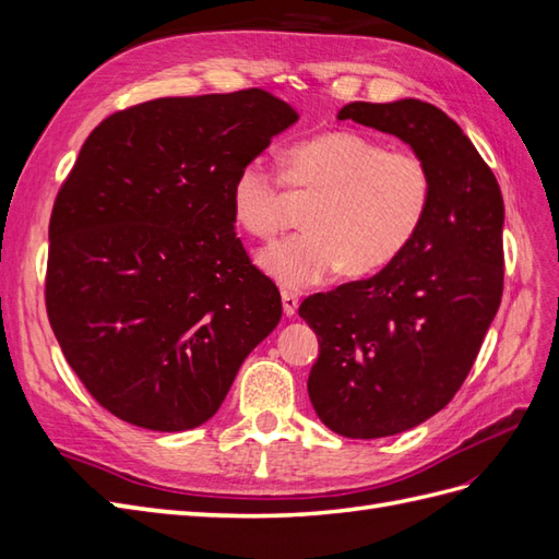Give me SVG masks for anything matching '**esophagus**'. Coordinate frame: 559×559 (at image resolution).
<instances>
[{"mask_svg":"<svg viewBox=\"0 0 559 559\" xmlns=\"http://www.w3.org/2000/svg\"><path fill=\"white\" fill-rule=\"evenodd\" d=\"M298 296L292 294V292H282V308H284V314L286 317H294L296 310H298Z\"/></svg>","mask_w":559,"mask_h":559,"instance_id":"obj_1","label":"esophagus"}]
</instances>
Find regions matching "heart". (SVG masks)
<instances>
[{
	"label": "heart",
	"instance_id": "obj_1",
	"mask_svg": "<svg viewBox=\"0 0 559 559\" xmlns=\"http://www.w3.org/2000/svg\"><path fill=\"white\" fill-rule=\"evenodd\" d=\"M282 179L257 158L230 183L235 222L270 240L284 222V191L314 198L302 214L306 233L261 251L259 267L284 289H306L345 270L373 275L411 247L433 198L427 163L411 151L359 132H324L284 154Z\"/></svg>",
	"mask_w": 559,
	"mask_h": 559
}]
</instances>
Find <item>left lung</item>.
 <instances>
[{"instance_id": "1", "label": "left lung", "mask_w": 559, "mask_h": 559, "mask_svg": "<svg viewBox=\"0 0 559 559\" xmlns=\"http://www.w3.org/2000/svg\"><path fill=\"white\" fill-rule=\"evenodd\" d=\"M337 118L394 134L433 177L425 224L394 263L298 308L319 337L317 417L347 438H384L445 408L478 357L503 292V198L464 130L429 103H352Z\"/></svg>"}]
</instances>
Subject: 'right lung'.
Here are the masks:
<instances>
[{"label": "right lung", "instance_id": "obj_1", "mask_svg": "<svg viewBox=\"0 0 559 559\" xmlns=\"http://www.w3.org/2000/svg\"><path fill=\"white\" fill-rule=\"evenodd\" d=\"M298 114L251 88L160 97L83 142L48 226L46 310L67 364L118 419L205 425L282 317L235 238L230 183Z\"/></svg>", "mask_w": 559, "mask_h": 559}]
</instances>
